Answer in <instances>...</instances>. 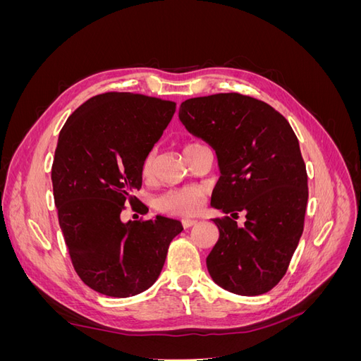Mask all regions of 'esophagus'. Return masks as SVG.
Wrapping results in <instances>:
<instances>
[{"mask_svg": "<svg viewBox=\"0 0 361 361\" xmlns=\"http://www.w3.org/2000/svg\"><path fill=\"white\" fill-rule=\"evenodd\" d=\"M197 223H199L197 220H188V218H185V220H182V226H183L185 228H190V227L195 226Z\"/></svg>", "mask_w": 361, "mask_h": 361, "instance_id": "esophagus-1", "label": "esophagus"}]
</instances>
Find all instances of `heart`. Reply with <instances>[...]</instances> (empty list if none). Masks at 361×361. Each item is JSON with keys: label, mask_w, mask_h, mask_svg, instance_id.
<instances>
[{"label": "heart", "mask_w": 361, "mask_h": 361, "mask_svg": "<svg viewBox=\"0 0 361 361\" xmlns=\"http://www.w3.org/2000/svg\"><path fill=\"white\" fill-rule=\"evenodd\" d=\"M197 145L199 143L185 145L183 147L185 157H187L188 152ZM154 166H155V150H152L146 157L143 164L145 176H150L152 171H154ZM203 197H204V188L199 187V185H190V187L170 190L167 192H164L155 200V207L159 212H164V214L188 216V215L197 214L202 209Z\"/></svg>", "instance_id": "obj_1"}]
</instances>
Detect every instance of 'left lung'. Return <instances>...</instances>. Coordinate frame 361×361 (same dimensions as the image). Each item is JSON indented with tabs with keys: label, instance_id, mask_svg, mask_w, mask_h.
<instances>
[{
	"label": "left lung",
	"instance_id": "left-lung-1",
	"mask_svg": "<svg viewBox=\"0 0 361 361\" xmlns=\"http://www.w3.org/2000/svg\"><path fill=\"white\" fill-rule=\"evenodd\" d=\"M179 118L209 143L221 176L211 206L231 216L212 220L220 238L206 257L207 271L223 289L253 297L286 274L304 228L307 171L298 138L271 105L239 93L192 97ZM243 210L246 223L233 220Z\"/></svg>",
	"mask_w": 361,
	"mask_h": 361
}]
</instances>
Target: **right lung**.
Segmentation results:
<instances>
[{
  "label": "right lung",
  "instance_id": "obj_1",
  "mask_svg": "<svg viewBox=\"0 0 361 361\" xmlns=\"http://www.w3.org/2000/svg\"><path fill=\"white\" fill-rule=\"evenodd\" d=\"M176 111V104L110 92L76 108L60 130L52 162L54 202L76 274L93 290L128 298L161 274L180 221L120 220L135 209L143 164Z\"/></svg>",
  "mask_w": 361,
  "mask_h": 361
}]
</instances>
